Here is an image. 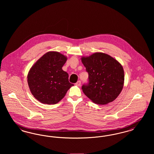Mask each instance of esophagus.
Here are the masks:
<instances>
[{
	"label": "esophagus",
	"mask_w": 154,
	"mask_h": 154,
	"mask_svg": "<svg viewBox=\"0 0 154 154\" xmlns=\"http://www.w3.org/2000/svg\"><path fill=\"white\" fill-rule=\"evenodd\" d=\"M75 85H78V86H80L81 85V81H78L75 83Z\"/></svg>",
	"instance_id": "esophagus-1"
}]
</instances>
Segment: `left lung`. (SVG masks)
<instances>
[{"mask_svg":"<svg viewBox=\"0 0 154 154\" xmlns=\"http://www.w3.org/2000/svg\"><path fill=\"white\" fill-rule=\"evenodd\" d=\"M81 60L88 73V82L81 88L84 94L98 104L114 100L124 86V72L121 65L110 55L100 52Z\"/></svg>","mask_w":154,"mask_h":154,"instance_id":"8db88e82","label":"left lung"}]
</instances>
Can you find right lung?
<instances>
[{"label":"right lung","instance_id":"1","mask_svg":"<svg viewBox=\"0 0 154 154\" xmlns=\"http://www.w3.org/2000/svg\"><path fill=\"white\" fill-rule=\"evenodd\" d=\"M66 57L58 52H48L32 67L28 75V83L33 96L44 104H54L66 95L73 84L62 67Z\"/></svg>","mask_w":154,"mask_h":154}]
</instances>
